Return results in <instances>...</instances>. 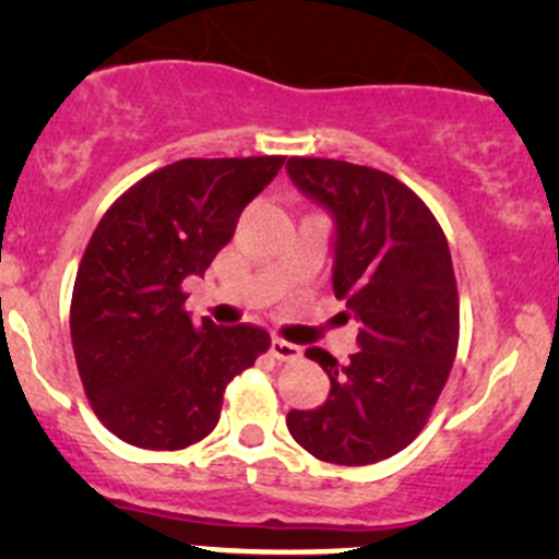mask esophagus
<instances>
[{"label": "esophagus", "instance_id": "34e87169", "mask_svg": "<svg viewBox=\"0 0 559 559\" xmlns=\"http://www.w3.org/2000/svg\"><path fill=\"white\" fill-rule=\"evenodd\" d=\"M270 352H273L275 359H284V362H292V359H300V346L284 341V337H273L270 341Z\"/></svg>", "mask_w": 559, "mask_h": 559}]
</instances>
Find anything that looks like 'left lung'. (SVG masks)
Listing matches in <instances>:
<instances>
[{"mask_svg":"<svg viewBox=\"0 0 559 559\" xmlns=\"http://www.w3.org/2000/svg\"><path fill=\"white\" fill-rule=\"evenodd\" d=\"M302 194L335 218L332 292L359 321V352L337 365L319 408L289 411L292 438L316 460L373 465L403 452L430 419L460 343V295L447 235L394 175L341 159L286 162Z\"/></svg>","mask_w":559,"mask_h":559,"instance_id":"1","label":"left lung"}]
</instances>
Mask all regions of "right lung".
<instances>
[{"label": "right lung", "mask_w": 559, "mask_h": 559, "mask_svg": "<svg viewBox=\"0 0 559 559\" xmlns=\"http://www.w3.org/2000/svg\"><path fill=\"white\" fill-rule=\"evenodd\" d=\"M284 159L173 162L123 191L94 229L70 332L88 403L121 441L156 452L202 441L229 381L270 348L262 326L194 324L180 284L205 275Z\"/></svg>", "instance_id": "add662e5"}]
</instances>
